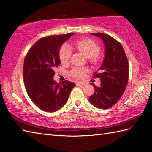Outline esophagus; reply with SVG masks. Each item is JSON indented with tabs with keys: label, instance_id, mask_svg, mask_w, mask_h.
Masks as SVG:
<instances>
[{
	"label": "esophagus",
	"instance_id": "esophagus-1",
	"mask_svg": "<svg viewBox=\"0 0 152 152\" xmlns=\"http://www.w3.org/2000/svg\"><path fill=\"white\" fill-rule=\"evenodd\" d=\"M76 84L77 86H86V83H85V82H77L76 83Z\"/></svg>",
	"mask_w": 152,
	"mask_h": 152
}]
</instances>
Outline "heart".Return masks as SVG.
Here are the masks:
<instances>
[{"label":"heart","mask_w":152,"mask_h":152,"mask_svg":"<svg viewBox=\"0 0 152 152\" xmlns=\"http://www.w3.org/2000/svg\"><path fill=\"white\" fill-rule=\"evenodd\" d=\"M76 48L80 52L89 58V61L94 65H97L99 62V53L100 47L96 43L90 39H82L76 43ZM71 57V52L68 47L64 45L60 48L59 52V60L62 64L67 63ZM88 69L85 67H75L70 71V75L76 79H80L85 76Z\"/></svg>","instance_id":"b5f03b06"}]
</instances>
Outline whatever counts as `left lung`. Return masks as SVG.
<instances>
[{
    "instance_id": "1",
    "label": "left lung",
    "mask_w": 152,
    "mask_h": 152,
    "mask_svg": "<svg viewBox=\"0 0 152 152\" xmlns=\"http://www.w3.org/2000/svg\"><path fill=\"white\" fill-rule=\"evenodd\" d=\"M102 39L105 51L104 62L93 78H100V87L94 86L93 95L89 97L90 103L95 107L106 109L117 103L124 93L129 78L128 58L122 45L115 39L104 33H92Z\"/></svg>"
}]
</instances>
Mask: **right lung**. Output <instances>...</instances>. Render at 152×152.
<instances>
[{
	"mask_svg": "<svg viewBox=\"0 0 152 152\" xmlns=\"http://www.w3.org/2000/svg\"><path fill=\"white\" fill-rule=\"evenodd\" d=\"M75 33L55 35L39 39L24 58L23 80L28 96L40 109L59 110L68 100L75 83L68 80L57 83L53 79L54 69L60 64L59 49Z\"/></svg>",
	"mask_w": 152,
	"mask_h": 152,
	"instance_id": "add662e5",
	"label": "right lung"
}]
</instances>
